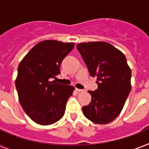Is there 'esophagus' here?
Segmentation results:
<instances>
[{
  "label": "esophagus",
  "mask_w": 149,
  "mask_h": 149,
  "mask_svg": "<svg viewBox=\"0 0 149 149\" xmlns=\"http://www.w3.org/2000/svg\"><path fill=\"white\" fill-rule=\"evenodd\" d=\"M75 91H77V93H81V92H84V90H81V89H78V88L75 89Z\"/></svg>",
  "instance_id": "34e87169"
}]
</instances>
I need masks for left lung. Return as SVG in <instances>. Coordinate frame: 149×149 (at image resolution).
<instances>
[{
    "mask_svg": "<svg viewBox=\"0 0 149 149\" xmlns=\"http://www.w3.org/2000/svg\"><path fill=\"white\" fill-rule=\"evenodd\" d=\"M77 48L91 77H97L98 89L89 91L91 102L83 113L92 122H111L122 111L129 95L132 71L124 54L106 42L79 43Z\"/></svg>",
    "mask_w": 149,
    "mask_h": 149,
    "instance_id": "obj_1",
    "label": "left lung"
}]
</instances>
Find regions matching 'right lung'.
Instances as JSON below:
<instances>
[{"mask_svg": "<svg viewBox=\"0 0 149 149\" xmlns=\"http://www.w3.org/2000/svg\"><path fill=\"white\" fill-rule=\"evenodd\" d=\"M74 43L45 40L36 44L21 61L15 86L27 115L41 125H52L63 118L74 87L58 84L52 78Z\"/></svg>", "mask_w": 149, "mask_h": 149, "instance_id": "right-lung-1", "label": "right lung"}]
</instances>
